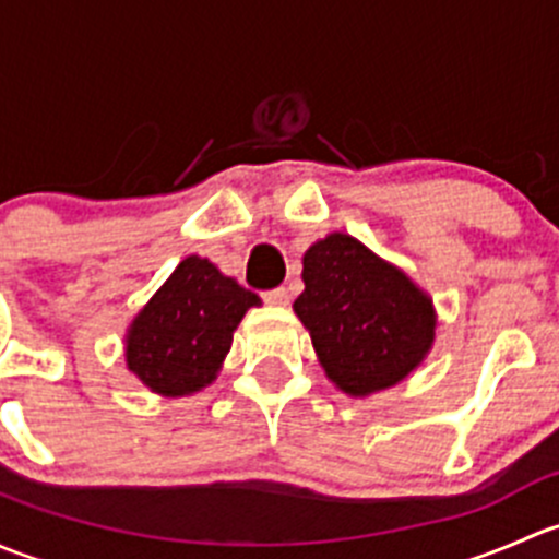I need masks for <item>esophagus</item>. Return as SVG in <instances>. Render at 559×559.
<instances>
[{
  "instance_id": "34e87169",
  "label": "esophagus",
  "mask_w": 559,
  "mask_h": 559,
  "mask_svg": "<svg viewBox=\"0 0 559 559\" xmlns=\"http://www.w3.org/2000/svg\"><path fill=\"white\" fill-rule=\"evenodd\" d=\"M262 297L270 306H289V289H286V286H275V289L264 292Z\"/></svg>"
}]
</instances>
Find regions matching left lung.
Segmentation results:
<instances>
[{"label":"left lung","mask_w":559,"mask_h":559,"mask_svg":"<svg viewBox=\"0 0 559 559\" xmlns=\"http://www.w3.org/2000/svg\"><path fill=\"white\" fill-rule=\"evenodd\" d=\"M302 281L295 313L311 332L324 373L343 392L397 384L430 352V297L352 235L335 233L308 248Z\"/></svg>","instance_id":"obj_1"}]
</instances>
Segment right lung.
I'll return each mask as SVG.
<instances>
[{
    "instance_id": "right-lung-1",
    "label": "right lung",
    "mask_w": 559,
    "mask_h": 559,
    "mask_svg": "<svg viewBox=\"0 0 559 559\" xmlns=\"http://www.w3.org/2000/svg\"><path fill=\"white\" fill-rule=\"evenodd\" d=\"M259 302L207 259H183L129 330V370L159 394L197 392L216 379L235 326Z\"/></svg>"
}]
</instances>
